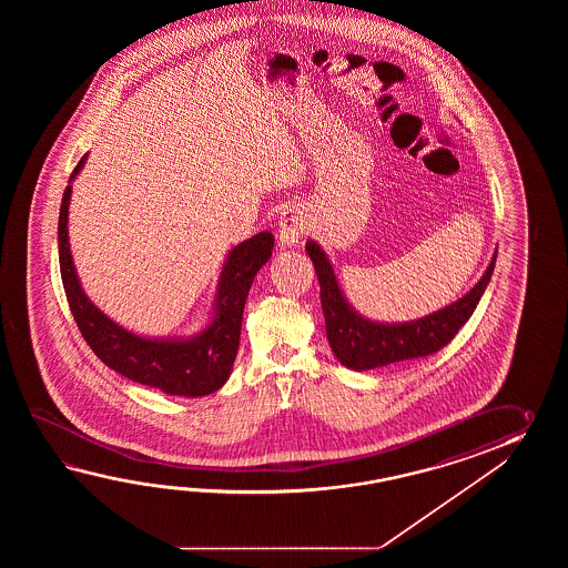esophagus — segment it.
<instances>
[{"instance_id": "obj_1", "label": "esophagus", "mask_w": 568, "mask_h": 568, "mask_svg": "<svg viewBox=\"0 0 568 568\" xmlns=\"http://www.w3.org/2000/svg\"><path fill=\"white\" fill-rule=\"evenodd\" d=\"M278 242L282 247H296L304 235H308L311 223L298 206H290L280 213Z\"/></svg>"}]
</instances>
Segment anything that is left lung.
Returning a JSON list of instances; mask_svg holds the SVG:
<instances>
[{
  "label": "left lung",
  "mask_w": 568,
  "mask_h": 568,
  "mask_svg": "<svg viewBox=\"0 0 568 568\" xmlns=\"http://www.w3.org/2000/svg\"><path fill=\"white\" fill-rule=\"evenodd\" d=\"M306 254L313 260L321 284V304L325 313L326 338L338 363L353 372H367L389 363L408 362L443 349L471 318L494 274L497 250L479 282L459 301L423 318L404 323H382L363 316L353 308L341 290L335 267L318 243L306 242Z\"/></svg>",
  "instance_id": "1"
}]
</instances>
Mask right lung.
<instances>
[{
    "label": "right lung",
    "mask_w": 568,
    "mask_h": 568,
    "mask_svg": "<svg viewBox=\"0 0 568 568\" xmlns=\"http://www.w3.org/2000/svg\"><path fill=\"white\" fill-rule=\"evenodd\" d=\"M89 154L73 170L64 189L59 217V262L62 286L87 345L109 369L156 387L169 396L201 398L225 386L240 347L243 308L255 274L272 257L274 235L260 231L231 247L219 274L217 292L205 326L191 337H145L115 323L91 301L74 267L69 242V206L73 182Z\"/></svg>",
    "instance_id": "obj_1"
}]
</instances>
